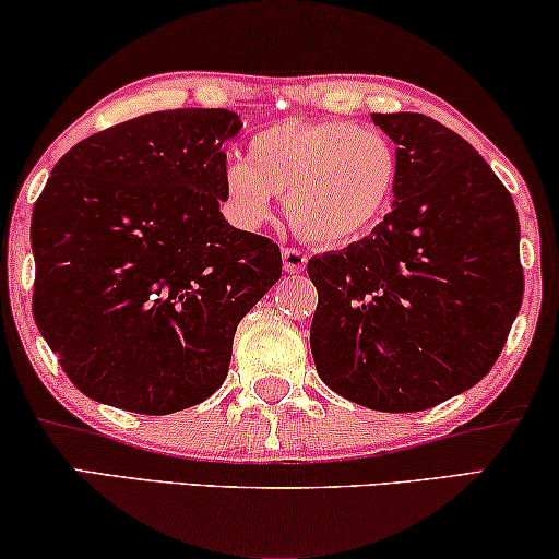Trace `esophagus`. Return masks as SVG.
<instances>
[{"label":"esophagus","instance_id":"obj_1","mask_svg":"<svg viewBox=\"0 0 559 559\" xmlns=\"http://www.w3.org/2000/svg\"><path fill=\"white\" fill-rule=\"evenodd\" d=\"M282 266H285L287 274H297L308 266V257L297 249H282Z\"/></svg>","mask_w":559,"mask_h":559}]
</instances>
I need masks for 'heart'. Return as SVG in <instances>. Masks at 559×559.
Here are the masks:
<instances>
[{
	"label": "heart",
	"mask_w": 559,
	"mask_h": 559,
	"mask_svg": "<svg viewBox=\"0 0 559 559\" xmlns=\"http://www.w3.org/2000/svg\"><path fill=\"white\" fill-rule=\"evenodd\" d=\"M400 182L394 144L343 119H285L259 129L249 159H228L224 193L241 226L270 218L285 198L289 224L316 247L361 241L389 213Z\"/></svg>",
	"instance_id": "1"
}]
</instances>
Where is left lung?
Masks as SVG:
<instances>
[{
  "label": "left lung",
  "mask_w": 559,
  "mask_h": 559,
  "mask_svg": "<svg viewBox=\"0 0 559 559\" xmlns=\"http://www.w3.org/2000/svg\"><path fill=\"white\" fill-rule=\"evenodd\" d=\"M396 144L384 221L312 257L310 348L335 394L377 412H419L491 371L524 295L509 190L461 134L425 114H371Z\"/></svg>",
  "instance_id": "1"
}]
</instances>
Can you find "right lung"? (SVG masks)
I'll return each mask as SVG.
<instances>
[{
	"label": "right lung",
	"mask_w": 559,
	"mask_h": 559,
	"mask_svg": "<svg viewBox=\"0 0 559 559\" xmlns=\"http://www.w3.org/2000/svg\"><path fill=\"white\" fill-rule=\"evenodd\" d=\"M228 109L142 114L52 167L33 209V316L68 379L140 415L224 384L236 325L280 280L277 243L221 213Z\"/></svg>",
	"instance_id": "obj_1"
}]
</instances>
